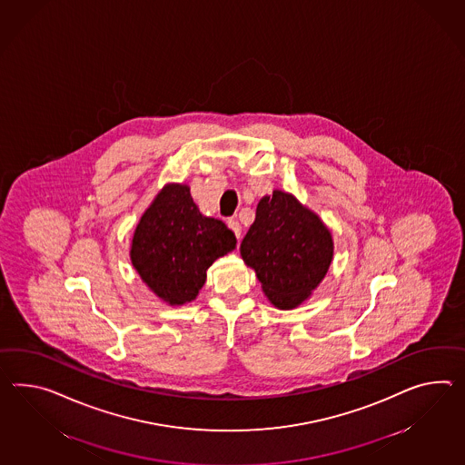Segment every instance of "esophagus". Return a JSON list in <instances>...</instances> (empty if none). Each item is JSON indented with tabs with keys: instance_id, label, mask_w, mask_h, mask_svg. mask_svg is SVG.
Here are the masks:
<instances>
[{
	"instance_id": "1",
	"label": "esophagus",
	"mask_w": 465,
	"mask_h": 465,
	"mask_svg": "<svg viewBox=\"0 0 465 465\" xmlns=\"http://www.w3.org/2000/svg\"><path fill=\"white\" fill-rule=\"evenodd\" d=\"M228 228L235 233V237L240 240V237H242V225L238 223L237 220H228Z\"/></svg>"
}]
</instances>
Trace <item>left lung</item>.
I'll return each instance as SVG.
<instances>
[{
    "label": "left lung",
    "instance_id": "1",
    "mask_svg": "<svg viewBox=\"0 0 465 465\" xmlns=\"http://www.w3.org/2000/svg\"><path fill=\"white\" fill-rule=\"evenodd\" d=\"M245 265L255 271L271 304L292 311L304 304L326 277L334 257L326 223L292 193L262 196L255 220L240 243Z\"/></svg>",
    "mask_w": 465,
    "mask_h": 465
}]
</instances>
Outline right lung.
Instances as JSON below:
<instances>
[{
  "instance_id": "obj_1",
  "label": "right lung",
  "mask_w": 465,
  "mask_h": 465,
  "mask_svg": "<svg viewBox=\"0 0 465 465\" xmlns=\"http://www.w3.org/2000/svg\"><path fill=\"white\" fill-rule=\"evenodd\" d=\"M235 247L222 220L200 213L188 184L166 183L139 218L129 257L151 292L184 306L200 294L210 265Z\"/></svg>"
}]
</instances>
